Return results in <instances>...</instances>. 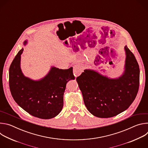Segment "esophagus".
Returning <instances> with one entry per match:
<instances>
[{"label": "esophagus", "instance_id": "34e87169", "mask_svg": "<svg viewBox=\"0 0 148 148\" xmlns=\"http://www.w3.org/2000/svg\"><path fill=\"white\" fill-rule=\"evenodd\" d=\"M82 73V67L78 64H76L73 67V73L75 77L79 75Z\"/></svg>", "mask_w": 148, "mask_h": 148}]
</instances>
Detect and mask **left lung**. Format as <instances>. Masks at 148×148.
<instances>
[{
    "label": "left lung",
    "mask_w": 148,
    "mask_h": 148,
    "mask_svg": "<svg viewBox=\"0 0 148 148\" xmlns=\"http://www.w3.org/2000/svg\"><path fill=\"white\" fill-rule=\"evenodd\" d=\"M125 70L110 78L92 70H85L77 82L88 111L95 116L111 118L127 110L135 99L139 87L140 70L134 54L125 47Z\"/></svg>",
    "instance_id": "obj_1"
}]
</instances>
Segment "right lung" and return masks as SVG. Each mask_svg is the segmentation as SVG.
Returning <instances> with one entry per match:
<instances>
[{
    "label": "right lung",
    "instance_id": "1",
    "mask_svg": "<svg viewBox=\"0 0 148 148\" xmlns=\"http://www.w3.org/2000/svg\"><path fill=\"white\" fill-rule=\"evenodd\" d=\"M27 41L24 42L26 45ZM21 49L9 68V87L16 102L29 114L41 119L56 116L63 107V95L67 82L74 79L73 67L62 70L51 67L39 80L26 77L20 68Z\"/></svg>",
    "mask_w": 148,
    "mask_h": 148
}]
</instances>
